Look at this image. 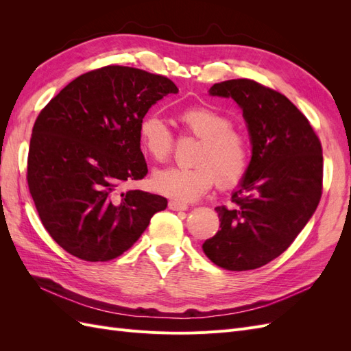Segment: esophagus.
I'll return each instance as SVG.
<instances>
[{
  "label": "esophagus",
  "mask_w": 351,
  "mask_h": 351,
  "mask_svg": "<svg viewBox=\"0 0 351 351\" xmlns=\"http://www.w3.org/2000/svg\"><path fill=\"white\" fill-rule=\"evenodd\" d=\"M168 208L171 210H186L189 206L186 204H182V202L177 200H169L168 202Z\"/></svg>",
  "instance_id": "34e87169"
}]
</instances>
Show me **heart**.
Here are the masks:
<instances>
[{"label": "heart", "mask_w": 351, "mask_h": 351, "mask_svg": "<svg viewBox=\"0 0 351 351\" xmlns=\"http://www.w3.org/2000/svg\"><path fill=\"white\" fill-rule=\"evenodd\" d=\"M183 132L199 139L192 155L193 167L159 169L152 177L158 193L180 202H193L217 184L230 189L239 184L250 165L247 136L232 127L230 117L206 105H195L178 114ZM142 151L164 162L174 149V134L158 114L149 112L139 123Z\"/></svg>", "instance_id": "heart-1"}]
</instances>
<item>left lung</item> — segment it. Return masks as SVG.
Here are the masks:
<instances>
[{"mask_svg":"<svg viewBox=\"0 0 351 351\" xmlns=\"http://www.w3.org/2000/svg\"><path fill=\"white\" fill-rule=\"evenodd\" d=\"M209 93L240 105L253 147L232 206L215 208L219 230L202 249L224 269H256L290 247L319 205L322 145L289 98L258 82L226 80Z\"/></svg>","mask_w":351,"mask_h":351,"instance_id":"left-lung-1","label":"left lung"}]
</instances>
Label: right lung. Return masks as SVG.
<instances>
[{"label":"right lung","mask_w":351,"mask_h":351,"mask_svg":"<svg viewBox=\"0 0 351 351\" xmlns=\"http://www.w3.org/2000/svg\"><path fill=\"white\" fill-rule=\"evenodd\" d=\"M161 74L105 66L82 74L38 115L27 155V184L54 241L88 262L119 258L139 240L167 199L121 187L147 165L139 123L152 105L177 93Z\"/></svg>","instance_id":"1"}]
</instances>
